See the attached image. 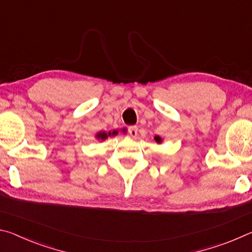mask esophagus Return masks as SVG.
<instances>
[{
  "label": "esophagus",
  "instance_id": "esophagus-1",
  "mask_svg": "<svg viewBox=\"0 0 252 252\" xmlns=\"http://www.w3.org/2000/svg\"><path fill=\"white\" fill-rule=\"evenodd\" d=\"M129 134L131 135V136H136V134H138V127H136L135 126H130L129 127Z\"/></svg>",
  "mask_w": 252,
  "mask_h": 252
}]
</instances>
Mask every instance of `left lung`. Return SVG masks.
<instances>
[{
	"mask_svg": "<svg viewBox=\"0 0 252 252\" xmlns=\"http://www.w3.org/2000/svg\"><path fill=\"white\" fill-rule=\"evenodd\" d=\"M155 140H156V141H157L158 143H161V142H162V139L160 138V136H159V135H157V136H155Z\"/></svg>",
	"mask_w": 252,
	"mask_h": 252,
	"instance_id": "8db88e82",
	"label": "left lung"
}]
</instances>
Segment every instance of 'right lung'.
<instances>
[{
	"mask_svg": "<svg viewBox=\"0 0 252 252\" xmlns=\"http://www.w3.org/2000/svg\"><path fill=\"white\" fill-rule=\"evenodd\" d=\"M118 133L117 131H113V132H109V133H106V132H99V133L96 134V138L97 139H101V140H105L108 136L110 135H116Z\"/></svg>",
	"mask_w": 252,
	"mask_h": 252,
	"instance_id": "1",
	"label": "right lung"
}]
</instances>
